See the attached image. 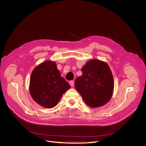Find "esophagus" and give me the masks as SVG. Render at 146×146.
Segmentation results:
<instances>
[{
	"label": "esophagus",
	"mask_w": 146,
	"mask_h": 146,
	"mask_svg": "<svg viewBox=\"0 0 146 146\" xmlns=\"http://www.w3.org/2000/svg\"><path fill=\"white\" fill-rule=\"evenodd\" d=\"M69 84H70V86H71L72 87H73L74 85V80L70 81V82H69Z\"/></svg>",
	"instance_id": "34e87169"
}]
</instances>
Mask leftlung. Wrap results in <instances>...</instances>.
I'll use <instances>...</instances> for the list:
<instances>
[{"label":"left lung","mask_w":146,"mask_h":146,"mask_svg":"<svg viewBox=\"0 0 146 146\" xmlns=\"http://www.w3.org/2000/svg\"><path fill=\"white\" fill-rule=\"evenodd\" d=\"M82 75L75 81V88L85 103L92 108L101 107L111 99L114 80L108 65L98 60H92L82 68Z\"/></svg>","instance_id":"left-lung-1"}]
</instances>
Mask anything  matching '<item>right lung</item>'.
<instances>
[{"mask_svg":"<svg viewBox=\"0 0 146 146\" xmlns=\"http://www.w3.org/2000/svg\"><path fill=\"white\" fill-rule=\"evenodd\" d=\"M70 88L54 61H46L38 65L31 75L30 95L36 103L45 108L54 107Z\"/></svg>","mask_w":146,"mask_h":146,"instance_id":"right-lung-1","label":"right lung"}]
</instances>
